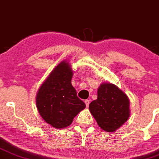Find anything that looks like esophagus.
Masks as SVG:
<instances>
[{
    "label": "esophagus",
    "instance_id": "34e87169",
    "mask_svg": "<svg viewBox=\"0 0 159 159\" xmlns=\"http://www.w3.org/2000/svg\"><path fill=\"white\" fill-rule=\"evenodd\" d=\"M89 103H90V101L89 100H85V104H86V106L88 107L89 105Z\"/></svg>",
    "mask_w": 159,
    "mask_h": 159
}]
</instances>
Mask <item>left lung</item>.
Returning a JSON list of instances; mask_svg holds the SVG:
<instances>
[{
    "mask_svg": "<svg viewBox=\"0 0 159 159\" xmlns=\"http://www.w3.org/2000/svg\"><path fill=\"white\" fill-rule=\"evenodd\" d=\"M89 110L102 129L113 132L127 120L129 101L115 85L103 83L98 89V98L90 103Z\"/></svg>",
    "mask_w": 159,
    "mask_h": 159,
    "instance_id": "8db88e82",
    "label": "left lung"
}]
</instances>
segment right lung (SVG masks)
<instances>
[{
  "label": "right lung",
  "instance_id": "right-lung-1",
  "mask_svg": "<svg viewBox=\"0 0 159 159\" xmlns=\"http://www.w3.org/2000/svg\"><path fill=\"white\" fill-rule=\"evenodd\" d=\"M72 76L70 66L63 61L51 73L37 94L39 114L54 128L61 129L70 125L73 117L86 107L71 84Z\"/></svg>",
  "mask_w": 159,
  "mask_h": 159
}]
</instances>
